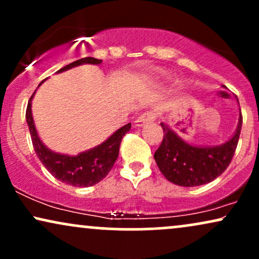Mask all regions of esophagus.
Instances as JSON below:
<instances>
[{
    "label": "esophagus",
    "instance_id": "esophagus-1",
    "mask_svg": "<svg viewBox=\"0 0 259 259\" xmlns=\"http://www.w3.org/2000/svg\"><path fill=\"white\" fill-rule=\"evenodd\" d=\"M154 119H156V114H154V113L146 112V113H144V114L140 115L138 119L135 120V125L142 126V125H145V124L152 123V121H154Z\"/></svg>",
    "mask_w": 259,
    "mask_h": 259
}]
</instances>
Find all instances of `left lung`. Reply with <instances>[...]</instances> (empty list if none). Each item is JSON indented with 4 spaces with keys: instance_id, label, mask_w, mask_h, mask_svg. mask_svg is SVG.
Masks as SVG:
<instances>
[{
    "instance_id": "left-lung-1",
    "label": "left lung",
    "mask_w": 259,
    "mask_h": 259,
    "mask_svg": "<svg viewBox=\"0 0 259 259\" xmlns=\"http://www.w3.org/2000/svg\"><path fill=\"white\" fill-rule=\"evenodd\" d=\"M163 140L154 152V159L165 179L179 186H200L217 179L230 164L242 126L240 111L236 133L225 144L214 147H198L187 144L165 124Z\"/></svg>"
}]
</instances>
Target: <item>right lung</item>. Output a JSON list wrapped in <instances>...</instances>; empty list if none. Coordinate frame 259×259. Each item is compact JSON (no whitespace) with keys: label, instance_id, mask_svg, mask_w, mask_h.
<instances>
[{"label":"right lung","instance_id":"obj_1","mask_svg":"<svg viewBox=\"0 0 259 259\" xmlns=\"http://www.w3.org/2000/svg\"><path fill=\"white\" fill-rule=\"evenodd\" d=\"M101 64L102 59H96L92 57H85L73 63L65 65L58 73L64 72V70L70 69V68L76 67L81 64ZM41 81L38 86L42 84ZM35 94V92H34ZM31 95L30 100L26 107V123H28L29 130H30L32 146H34L35 152L38 159L44 164V167L51 173L56 179L62 183L68 184V185L76 187H88L95 184L100 183L106 175L111 171L113 164L118 158L119 154V147L123 136L129 132L132 124L121 126L113 135L109 136L105 142L99 145V146L91 148V150L85 151L76 156H67V154L56 153L49 150L42 144L40 138H38L36 129H35L34 119L31 114V100L34 97Z\"/></svg>","mask_w":259,"mask_h":259}]
</instances>
